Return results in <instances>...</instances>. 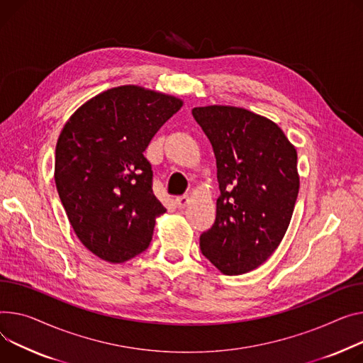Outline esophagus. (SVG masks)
Instances as JSON below:
<instances>
[{
    "label": "esophagus",
    "instance_id": "1",
    "mask_svg": "<svg viewBox=\"0 0 363 363\" xmlns=\"http://www.w3.org/2000/svg\"><path fill=\"white\" fill-rule=\"evenodd\" d=\"M189 201H191L189 196H181V197H178L175 200V204L178 206V208H184V207H186L189 204Z\"/></svg>",
    "mask_w": 363,
    "mask_h": 363
}]
</instances>
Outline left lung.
Masks as SVG:
<instances>
[{
    "mask_svg": "<svg viewBox=\"0 0 363 363\" xmlns=\"http://www.w3.org/2000/svg\"><path fill=\"white\" fill-rule=\"evenodd\" d=\"M192 116L213 146L220 188L201 252L223 274L248 273L269 259L291 223L296 149L276 123L244 108L201 106Z\"/></svg>",
    "mask_w": 363,
    "mask_h": 363,
    "instance_id": "obj_1",
    "label": "left lung"
}]
</instances>
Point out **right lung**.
Segmentation results:
<instances>
[{"label": "right lung", "instance_id": "right-lung-1", "mask_svg": "<svg viewBox=\"0 0 363 363\" xmlns=\"http://www.w3.org/2000/svg\"><path fill=\"white\" fill-rule=\"evenodd\" d=\"M181 106L175 96L128 84L94 96L65 123L55 185L72 229L96 257L124 262L150 245L166 208L143 153Z\"/></svg>", "mask_w": 363, "mask_h": 363}]
</instances>
